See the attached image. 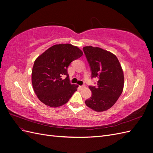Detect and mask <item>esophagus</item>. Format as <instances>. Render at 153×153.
I'll return each instance as SVG.
<instances>
[{
	"label": "esophagus",
	"instance_id": "34e87169",
	"mask_svg": "<svg viewBox=\"0 0 153 153\" xmlns=\"http://www.w3.org/2000/svg\"><path fill=\"white\" fill-rule=\"evenodd\" d=\"M80 87V88L81 89H84V88L85 87V85H80V86H79Z\"/></svg>",
	"mask_w": 153,
	"mask_h": 153
}]
</instances>
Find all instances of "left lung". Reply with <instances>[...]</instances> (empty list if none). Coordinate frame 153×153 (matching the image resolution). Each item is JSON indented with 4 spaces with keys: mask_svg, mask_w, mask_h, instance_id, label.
<instances>
[{
    "mask_svg": "<svg viewBox=\"0 0 153 153\" xmlns=\"http://www.w3.org/2000/svg\"><path fill=\"white\" fill-rule=\"evenodd\" d=\"M83 51L89 64L91 78H98L97 85L89 86L92 95L85 103L96 112H103L112 107L122 94V68L117 57L108 51L91 46L84 47Z\"/></svg>",
    "mask_w": 153,
    "mask_h": 153,
    "instance_id": "obj_1",
    "label": "left lung"
}]
</instances>
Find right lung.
<instances>
[{
  "instance_id": "add662e5",
  "label": "right lung",
  "mask_w": 153,
  "mask_h": 153,
  "mask_svg": "<svg viewBox=\"0 0 153 153\" xmlns=\"http://www.w3.org/2000/svg\"><path fill=\"white\" fill-rule=\"evenodd\" d=\"M83 52L70 44L52 46L36 59L32 71V84L39 100L46 105L57 107L66 103L77 91L69 82L68 68ZM65 75L66 79L62 76Z\"/></svg>"
}]
</instances>
